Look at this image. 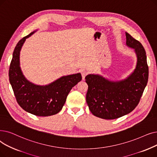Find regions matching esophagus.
Returning <instances> with one entry per match:
<instances>
[{
    "mask_svg": "<svg viewBox=\"0 0 157 157\" xmlns=\"http://www.w3.org/2000/svg\"><path fill=\"white\" fill-rule=\"evenodd\" d=\"M88 72L87 71H85V70H83V71H81V75H82V78H83V79H85V76L88 74Z\"/></svg>",
    "mask_w": 157,
    "mask_h": 157,
    "instance_id": "obj_1",
    "label": "esophagus"
}]
</instances>
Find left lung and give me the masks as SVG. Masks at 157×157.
<instances>
[{
    "instance_id": "obj_1",
    "label": "left lung",
    "mask_w": 157,
    "mask_h": 157,
    "mask_svg": "<svg viewBox=\"0 0 157 157\" xmlns=\"http://www.w3.org/2000/svg\"><path fill=\"white\" fill-rule=\"evenodd\" d=\"M126 45L137 56L135 69L122 80L111 81L99 74L85 77L88 88L86 103L92 113L104 119H115L132 112L137 106L147 85L148 66L142 45L126 33Z\"/></svg>"
}]
</instances>
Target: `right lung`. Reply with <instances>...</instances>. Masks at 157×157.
Returning a JSON list of instances; mask_svg holds the SVG:
<instances>
[{
	"mask_svg": "<svg viewBox=\"0 0 157 157\" xmlns=\"http://www.w3.org/2000/svg\"><path fill=\"white\" fill-rule=\"evenodd\" d=\"M37 30L20 40L14 49L9 70L10 82L18 105L36 116L47 117L62 110L72 88L82 77L80 73L63 76L46 85H38L27 79L20 66V53L25 40Z\"/></svg>",
	"mask_w": 157,
	"mask_h": 157,
	"instance_id": "obj_1",
	"label": "right lung"
}]
</instances>
